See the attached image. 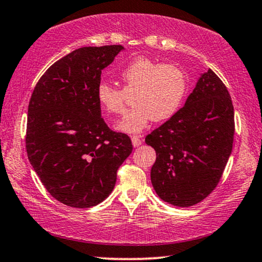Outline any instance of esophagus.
Wrapping results in <instances>:
<instances>
[{"label": "esophagus", "mask_w": 262, "mask_h": 262, "mask_svg": "<svg viewBox=\"0 0 262 262\" xmlns=\"http://www.w3.org/2000/svg\"><path fill=\"white\" fill-rule=\"evenodd\" d=\"M132 144H133L134 147H139L142 144V140L139 137H135V135H133L132 137Z\"/></svg>", "instance_id": "1"}]
</instances>
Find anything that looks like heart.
Wrapping results in <instances>:
<instances>
[{"label":"heart","mask_w":262,"mask_h":262,"mask_svg":"<svg viewBox=\"0 0 262 262\" xmlns=\"http://www.w3.org/2000/svg\"><path fill=\"white\" fill-rule=\"evenodd\" d=\"M123 89L109 82L97 87V100L110 115L121 116L128 95H134L135 107L122 118L118 129L140 133L151 121L170 120L183 105L188 95V76L177 66L162 63L147 57H137L121 72Z\"/></svg>","instance_id":"b5f03b06"}]
</instances>
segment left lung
I'll list each match as a JSON object with an SVG mask.
<instances>
[{
	"instance_id": "1",
	"label": "left lung",
	"mask_w": 262,
	"mask_h": 262,
	"mask_svg": "<svg viewBox=\"0 0 262 262\" xmlns=\"http://www.w3.org/2000/svg\"><path fill=\"white\" fill-rule=\"evenodd\" d=\"M233 135L231 97L208 69L184 106L145 139L157 153L151 181L158 196L179 207L194 206L207 198L222 179Z\"/></svg>"
}]
</instances>
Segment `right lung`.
<instances>
[{
    "label": "right lung",
    "mask_w": 262,
    "mask_h": 262,
    "mask_svg": "<svg viewBox=\"0 0 262 262\" xmlns=\"http://www.w3.org/2000/svg\"><path fill=\"white\" fill-rule=\"evenodd\" d=\"M121 50L122 45L76 49L48 68L31 96L27 157L45 189L69 207L105 200L133 151L127 134L107 127L97 100L102 71Z\"/></svg>",
    "instance_id": "add662e5"
}]
</instances>
